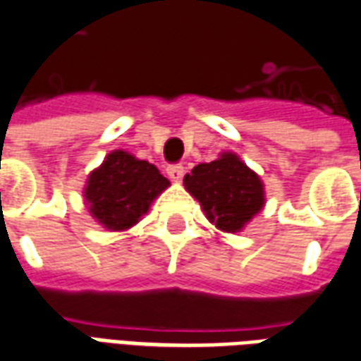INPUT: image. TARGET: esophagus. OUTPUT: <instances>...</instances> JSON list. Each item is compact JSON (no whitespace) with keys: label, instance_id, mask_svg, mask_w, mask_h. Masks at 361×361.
Returning a JSON list of instances; mask_svg holds the SVG:
<instances>
[{"label":"esophagus","instance_id":"obj_1","mask_svg":"<svg viewBox=\"0 0 361 361\" xmlns=\"http://www.w3.org/2000/svg\"><path fill=\"white\" fill-rule=\"evenodd\" d=\"M168 176H170V180L172 181H180L181 176H183V166L181 164H170L166 168Z\"/></svg>","mask_w":361,"mask_h":361}]
</instances>
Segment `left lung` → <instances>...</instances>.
I'll return each instance as SVG.
<instances>
[{
  "label": "left lung",
  "instance_id": "1",
  "mask_svg": "<svg viewBox=\"0 0 361 361\" xmlns=\"http://www.w3.org/2000/svg\"><path fill=\"white\" fill-rule=\"evenodd\" d=\"M185 188L216 228L235 233L264 207V185L235 154H221L185 176Z\"/></svg>",
  "mask_w": 361,
  "mask_h": 361
}]
</instances>
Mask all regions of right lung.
<instances>
[{
	"label": "right lung",
	"instance_id": "obj_1",
	"mask_svg": "<svg viewBox=\"0 0 361 361\" xmlns=\"http://www.w3.org/2000/svg\"><path fill=\"white\" fill-rule=\"evenodd\" d=\"M170 181L149 164L137 160L124 151H114L106 160L92 172L85 188V199L90 212L105 228H132L145 214L151 202L157 199Z\"/></svg>",
	"mask_w": 361,
	"mask_h": 361
}]
</instances>
